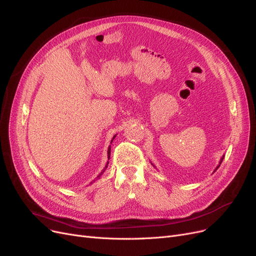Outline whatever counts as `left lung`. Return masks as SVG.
Returning <instances> with one entry per match:
<instances>
[{
    "instance_id": "1",
    "label": "left lung",
    "mask_w": 256,
    "mask_h": 256,
    "mask_svg": "<svg viewBox=\"0 0 256 256\" xmlns=\"http://www.w3.org/2000/svg\"><path fill=\"white\" fill-rule=\"evenodd\" d=\"M223 159H224V154H223V156H222V157H221V159H220V161H219V164H218V166H216V170H214V172H216V170H218V168H219V166H220V164H222V161H223ZM150 164H152V166H154V168H156V166H154V164H152V162H150Z\"/></svg>"
}]
</instances>
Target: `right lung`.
Listing matches in <instances>:
<instances>
[{
	"mask_svg": "<svg viewBox=\"0 0 256 256\" xmlns=\"http://www.w3.org/2000/svg\"><path fill=\"white\" fill-rule=\"evenodd\" d=\"M115 136H116V134L113 136V138H112V140H111V144H112L113 140H114V138H115ZM110 156H111V145L109 146V148H108V161H106V166H104V168L102 171L100 172V173H99V175L97 176V178H100V177H102V174L106 172V168H108V164H109V159H110Z\"/></svg>",
	"mask_w": 256,
	"mask_h": 256,
	"instance_id": "1",
	"label": "right lung"
}]
</instances>
